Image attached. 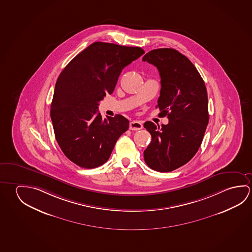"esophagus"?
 Returning <instances> with one entry per match:
<instances>
[{"instance_id": "obj_1", "label": "esophagus", "mask_w": 252, "mask_h": 252, "mask_svg": "<svg viewBox=\"0 0 252 252\" xmlns=\"http://www.w3.org/2000/svg\"><path fill=\"white\" fill-rule=\"evenodd\" d=\"M142 127H143L142 123L140 121H136V120H133L132 122H130V125H129L130 130H132V131H138V130L142 129Z\"/></svg>"}]
</instances>
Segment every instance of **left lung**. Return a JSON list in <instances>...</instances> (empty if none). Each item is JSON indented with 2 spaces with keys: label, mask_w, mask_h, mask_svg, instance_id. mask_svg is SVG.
Wrapping results in <instances>:
<instances>
[{
  "label": "left lung",
  "mask_w": 252,
  "mask_h": 252,
  "mask_svg": "<svg viewBox=\"0 0 252 252\" xmlns=\"http://www.w3.org/2000/svg\"><path fill=\"white\" fill-rule=\"evenodd\" d=\"M142 61L159 71L161 88L157 107L169 119L161 129L145 122L152 136L145 162L154 170L169 172L190 161L201 145L209 121L206 85L190 60L177 50H152Z\"/></svg>",
  "instance_id": "1"
}]
</instances>
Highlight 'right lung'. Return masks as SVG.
<instances>
[{
	"label": "right lung",
	"mask_w": 252,
	"mask_h": 252,
	"mask_svg": "<svg viewBox=\"0 0 252 252\" xmlns=\"http://www.w3.org/2000/svg\"><path fill=\"white\" fill-rule=\"evenodd\" d=\"M140 47L94 42L59 75L51 104L54 134L62 152L76 165L93 169L107 161L129 121L103 119L100 101L112 94L122 69L144 54Z\"/></svg>",
	"instance_id": "right-lung-1"
}]
</instances>
